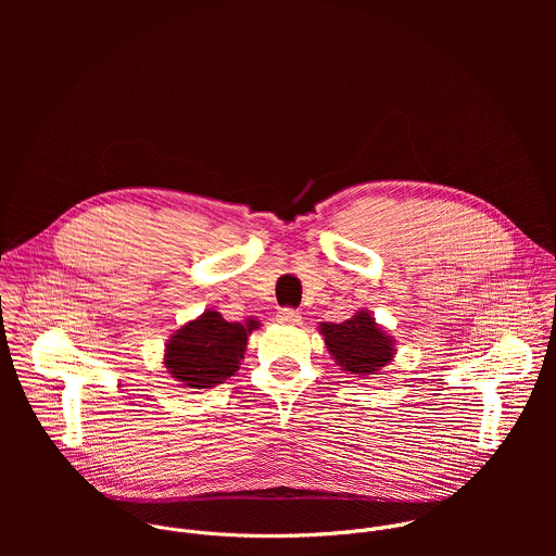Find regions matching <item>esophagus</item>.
<instances>
[{"instance_id":"obj_1","label":"esophagus","mask_w":556,"mask_h":556,"mask_svg":"<svg viewBox=\"0 0 556 556\" xmlns=\"http://www.w3.org/2000/svg\"><path fill=\"white\" fill-rule=\"evenodd\" d=\"M277 321L279 324H299L301 321V314L294 307H281L277 312Z\"/></svg>"}]
</instances>
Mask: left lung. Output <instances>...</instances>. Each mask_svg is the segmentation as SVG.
I'll use <instances>...</instances> for the list:
<instances>
[{"label":"left lung","instance_id":"1","mask_svg":"<svg viewBox=\"0 0 556 556\" xmlns=\"http://www.w3.org/2000/svg\"><path fill=\"white\" fill-rule=\"evenodd\" d=\"M321 334L337 363L350 374L371 376L393 358L389 337H384L367 309L356 312L343 324H321Z\"/></svg>","mask_w":556,"mask_h":556}]
</instances>
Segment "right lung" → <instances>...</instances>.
<instances>
[{"label": "right lung", "instance_id": "right-lung-1", "mask_svg": "<svg viewBox=\"0 0 556 556\" xmlns=\"http://www.w3.org/2000/svg\"><path fill=\"white\" fill-rule=\"evenodd\" d=\"M255 328L257 321L247 326L230 324L219 312L208 309L172 337L165 365L185 387L206 389L219 384L240 369L249 334Z\"/></svg>", "mask_w": 556, "mask_h": 556}]
</instances>
